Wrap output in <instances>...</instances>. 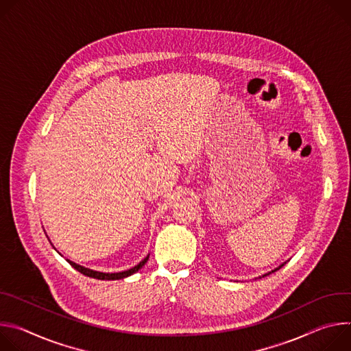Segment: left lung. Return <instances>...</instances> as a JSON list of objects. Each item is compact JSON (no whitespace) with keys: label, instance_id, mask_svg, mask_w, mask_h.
<instances>
[{"label":"left lung","instance_id":"left-lung-1","mask_svg":"<svg viewBox=\"0 0 351 351\" xmlns=\"http://www.w3.org/2000/svg\"><path fill=\"white\" fill-rule=\"evenodd\" d=\"M285 263H286V262H285ZM285 263H282V265H279V266H278V267H276V269H274V270H270V271H267V274H265V275H262V276H259V279H261V278H265V276H267V275H270V274H274V271H276V270H279V269H280V267H282V266H283V265H285Z\"/></svg>","mask_w":351,"mask_h":351}]
</instances>
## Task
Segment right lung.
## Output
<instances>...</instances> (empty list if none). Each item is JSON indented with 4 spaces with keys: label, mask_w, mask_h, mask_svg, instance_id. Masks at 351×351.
I'll return each instance as SVG.
<instances>
[{
    "label": "right lung",
    "mask_w": 351,
    "mask_h": 351,
    "mask_svg": "<svg viewBox=\"0 0 351 351\" xmlns=\"http://www.w3.org/2000/svg\"><path fill=\"white\" fill-rule=\"evenodd\" d=\"M53 248L56 250V247L53 245ZM57 251V250H56ZM58 252V251H57ZM60 254V252H58ZM61 255V254H60ZM62 256V255H61ZM147 259H149V255L146 256V258H143L138 265H135L134 267H131V269H127V270H123V271H117V274H106V271H99V270H93V269H89V267H85V266H82V265H80V263H75V262H72V261H69V259H66V262L73 267V269H76L77 271H81L82 275H85V276H89V278H93V279H99V280H119V279H124V278H128V276H131V275H134V274H136V271L147 262Z\"/></svg>",
    "instance_id": "right-lung-1"
}]
</instances>
